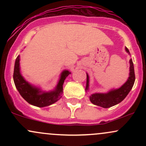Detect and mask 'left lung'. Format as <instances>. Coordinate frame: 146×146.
Wrapping results in <instances>:
<instances>
[{"mask_svg":"<svg viewBox=\"0 0 146 146\" xmlns=\"http://www.w3.org/2000/svg\"><path fill=\"white\" fill-rule=\"evenodd\" d=\"M125 51L130 54L128 48L125 47ZM135 81V70L134 64L132 59L130 60V73L129 78L124 84L117 89H113L106 93H94L92 94L90 98V101L93 104L101 106L102 108H107L113 106L118 104L123 101L128 95L129 92L132 89ZM89 87V76L86 73V91L88 90Z\"/></svg>","mask_w":146,"mask_h":146,"instance_id":"obj_1","label":"left lung"}]
</instances>
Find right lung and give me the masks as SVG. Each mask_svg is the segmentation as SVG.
<instances>
[{
    "label": "right lung",
    "mask_w": 146,
    "mask_h": 146,
    "mask_svg": "<svg viewBox=\"0 0 146 146\" xmlns=\"http://www.w3.org/2000/svg\"><path fill=\"white\" fill-rule=\"evenodd\" d=\"M69 74L71 72L68 70L63 71L54 90L49 92L42 91L40 88L31 85L22 76L20 71V56H18L15 62L13 78L19 93L28 103L35 106L45 107L53 104L62 98L64 82Z\"/></svg>",
    "instance_id": "obj_1"
}]
</instances>
